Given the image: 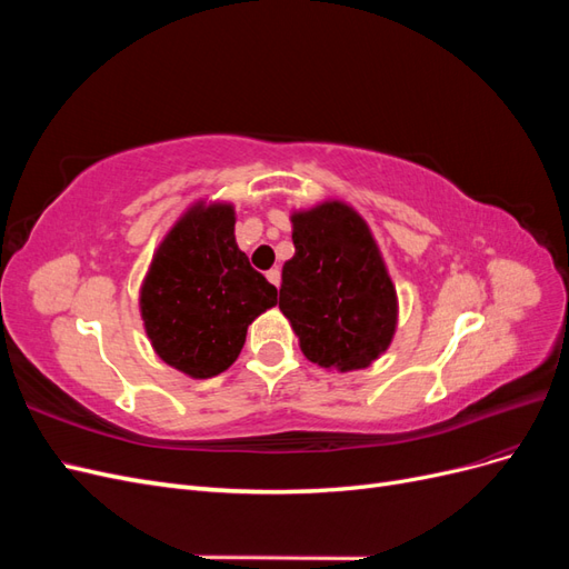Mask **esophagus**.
<instances>
[{
	"mask_svg": "<svg viewBox=\"0 0 569 569\" xmlns=\"http://www.w3.org/2000/svg\"><path fill=\"white\" fill-rule=\"evenodd\" d=\"M266 278H268V282H270V284L280 287V280H282V278H280V270H278V268H270V270L266 272Z\"/></svg>",
	"mask_w": 569,
	"mask_h": 569,
	"instance_id": "34e87169",
	"label": "esophagus"
}]
</instances>
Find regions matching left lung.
Masks as SVG:
<instances>
[{"label":"left lung","mask_w":569,"mask_h":569,"mask_svg":"<svg viewBox=\"0 0 569 569\" xmlns=\"http://www.w3.org/2000/svg\"><path fill=\"white\" fill-rule=\"evenodd\" d=\"M295 256L282 266L280 311L311 363L363 370L380 358L399 325V297L375 237L339 199L295 211Z\"/></svg>","instance_id":"1"}]
</instances>
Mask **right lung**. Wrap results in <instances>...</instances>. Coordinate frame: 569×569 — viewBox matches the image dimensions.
<instances>
[{
	"label": "right lung",
	"instance_id": "add662e5",
	"mask_svg": "<svg viewBox=\"0 0 569 569\" xmlns=\"http://www.w3.org/2000/svg\"><path fill=\"white\" fill-rule=\"evenodd\" d=\"M234 220L228 201H194L153 251L140 287L151 349L194 380L226 372L247 327L278 303V289L237 247Z\"/></svg>",
	"mask_w": 569,
	"mask_h": 569
}]
</instances>
